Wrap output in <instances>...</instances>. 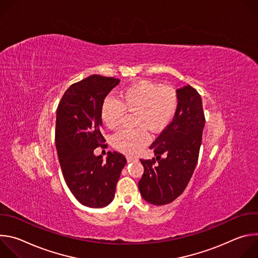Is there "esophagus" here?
Segmentation results:
<instances>
[{
	"label": "esophagus",
	"mask_w": 258,
	"mask_h": 258,
	"mask_svg": "<svg viewBox=\"0 0 258 258\" xmlns=\"http://www.w3.org/2000/svg\"><path fill=\"white\" fill-rule=\"evenodd\" d=\"M126 160H127V162L130 163V162H135V161H138V158H136V157H133V156H128V157L126 158Z\"/></svg>",
	"instance_id": "34e87169"
}]
</instances>
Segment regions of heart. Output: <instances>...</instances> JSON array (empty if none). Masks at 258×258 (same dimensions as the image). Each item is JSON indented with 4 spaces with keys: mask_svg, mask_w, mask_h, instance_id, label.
<instances>
[{
    "mask_svg": "<svg viewBox=\"0 0 258 258\" xmlns=\"http://www.w3.org/2000/svg\"><path fill=\"white\" fill-rule=\"evenodd\" d=\"M177 106V95L172 89L150 81H140L120 92V101L106 98L101 116L109 128L114 130L121 124L125 109L137 111L138 125L159 133L171 122ZM145 127L119 131L113 137V146L124 154H137L150 142V135Z\"/></svg>",
    "mask_w": 258,
    "mask_h": 258,
    "instance_id": "obj_1",
    "label": "heart"
}]
</instances>
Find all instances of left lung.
<instances>
[{"instance_id":"1","label":"left lung","mask_w":258,"mask_h":258,"mask_svg":"<svg viewBox=\"0 0 258 258\" xmlns=\"http://www.w3.org/2000/svg\"><path fill=\"white\" fill-rule=\"evenodd\" d=\"M176 95L178 106L172 121L150 146L156 159H140L144 173L139 190L153 205L176 199L188 186L198 161L205 124L201 96L189 85L176 90ZM163 153L166 157L161 159ZM156 161L159 164L154 166Z\"/></svg>"}]
</instances>
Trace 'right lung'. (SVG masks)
<instances>
[{
    "label": "right lung",
    "mask_w": 258,
    "mask_h": 258,
    "mask_svg": "<svg viewBox=\"0 0 258 258\" xmlns=\"http://www.w3.org/2000/svg\"><path fill=\"white\" fill-rule=\"evenodd\" d=\"M118 84L117 79L93 75L71 85L57 108L55 143L65 182L80 203L92 208L113 200L126 164L115 151L108 152L106 160L94 154L105 142L100 132L104 99Z\"/></svg>",
    "instance_id": "obj_1"
}]
</instances>
